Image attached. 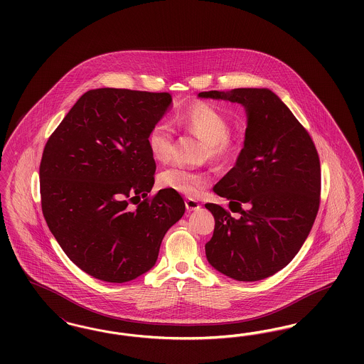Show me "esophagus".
Wrapping results in <instances>:
<instances>
[{
	"instance_id": "1",
	"label": "esophagus",
	"mask_w": 364,
	"mask_h": 364,
	"mask_svg": "<svg viewBox=\"0 0 364 364\" xmlns=\"http://www.w3.org/2000/svg\"><path fill=\"white\" fill-rule=\"evenodd\" d=\"M196 206L199 208V203H198V200H195V199H192V198H188V200H187V208H196Z\"/></svg>"
}]
</instances>
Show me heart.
<instances>
[{"instance_id":"1","label":"heart","mask_w":364,"mask_h":364,"mask_svg":"<svg viewBox=\"0 0 364 364\" xmlns=\"http://www.w3.org/2000/svg\"><path fill=\"white\" fill-rule=\"evenodd\" d=\"M211 144H214V151L220 156L225 154L229 150H230V146H232V136H230V132L226 129V128H220L215 135H213L210 138Z\"/></svg>"}]
</instances>
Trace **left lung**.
I'll return each mask as SVG.
<instances>
[{
    "label": "left lung",
    "mask_w": 364,
    "mask_h": 364,
    "mask_svg": "<svg viewBox=\"0 0 364 364\" xmlns=\"http://www.w3.org/2000/svg\"><path fill=\"white\" fill-rule=\"evenodd\" d=\"M171 101L168 92L90 90L46 141L43 217L67 257L94 278L127 282L149 272L178 221L177 191L149 195L156 168L149 136ZM131 191L136 209L114 199Z\"/></svg>",
    "instance_id": "8db88e82"
}]
</instances>
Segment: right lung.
<instances>
[{
    "label": "right lung",
    "mask_w": 364,
    "mask_h": 364,
    "mask_svg": "<svg viewBox=\"0 0 364 364\" xmlns=\"http://www.w3.org/2000/svg\"><path fill=\"white\" fill-rule=\"evenodd\" d=\"M199 97L240 104L248 117L236 165L213 188L240 206L235 217L218 205L211 208L215 228L206 257L228 277H270L294 259L315 221L321 202L318 151L306 128L270 90L236 88Z\"/></svg>",
    "instance_id": "1"
}]
</instances>
